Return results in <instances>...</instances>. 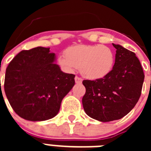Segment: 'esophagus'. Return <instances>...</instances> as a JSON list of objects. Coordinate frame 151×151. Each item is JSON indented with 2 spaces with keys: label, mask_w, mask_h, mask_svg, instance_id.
I'll return each instance as SVG.
<instances>
[{
  "label": "esophagus",
  "mask_w": 151,
  "mask_h": 151,
  "mask_svg": "<svg viewBox=\"0 0 151 151\" xmlns=\"http://www.w3.org/2000/svg\"><path fill=\"white\" fill-rule=\"evenodd\" d=\"M75 81H76V84H81L82 82V79L81 78L78 76L75 77Z\"/></svg>",
  "instance_id": "esophagus-1"
}]
</instances>
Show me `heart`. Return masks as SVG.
Listing matches in <instances>:
<instances>
[{"mask_svg": "<svg viewBox=\"0 0 151 151\" xmlns=\"http://www.w3.org/2000/svg\"><path fill=\"white\" fill-rule=\"evenodd\" d=\"M65 56H59L57 63L69 73L79 68L85 78L99 80L111 73L115 63V54L110 47L102 45H78L69 47Z\"/></svg>", "mask_w": 151, "mask_h": 151, "instance_id": "b5f03b06", "label": "heart"}]
</instances>
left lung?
Segmentation results:
<instances>
[{
	"mask_svg": "<svg viewBox=\"0 0 151 151\" xmlns=\"http://www.w3.org/2000/svg\"><path fill=\"white\" fill-rule=\"evenodd\" d=\"M114 66L107 76L84 80L86 88L82 105L88 116L100 122L120 119L132 110L140 98L145 74L134 52L119 45Z\"/></svg>",
	"mask_w": 151,
	"mask_h": 151,
	"instance_id": "obj_1",
	"label": "left lung"
}]
</instances>
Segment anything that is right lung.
Here are the masks:
<instances>
[{
	"mask_svg": "<svg viewBox=\"0 0 151 151\" xmlns=\"http://www.w3.org/2000/svg\"><path fill=\"white\" fill-rule=\"evenodd\" d=\"M49 47L22 50L8 65L4 91L17 115L45 121L57 115L63 97L75 85V75L61 71Z\"/></svg>",
	"mask_w": 151,
	"mask_h": 151,
	"instance_id": "add662e5",
	"label": "right lung"
}]
</instances>
